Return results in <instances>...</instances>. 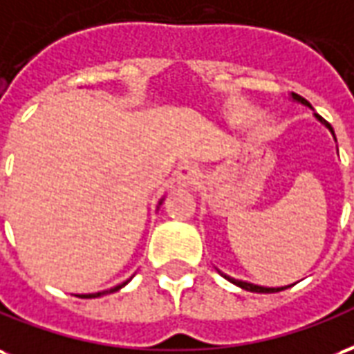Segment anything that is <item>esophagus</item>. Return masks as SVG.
<instances>
[{
    "mask_svg": "<svg viewBox=\"0 0 354 354\" xmlns=\"http://www.w3.org/2000/svg\"><path fill=\"white\" fill-rule=\"evenodd\" d=\"M200 179V169L196 164H183L175 171V180L179 187H192Z\"/></svg>",
    "mask_w": 354,
    "mask_h": 354,
    "instance_id": "esophagus-1",
    "label": "esophagus"
}]
</instances>
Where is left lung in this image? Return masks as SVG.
<instances>
[{
    "label": "left lung",
    "mask_w": 354,
    "mask_h": 354,
    "mask_svg": "<svg viewBox=\"0 0 354 354\" xmlns=\"http://www.w3.org/2000/svg\"><path fill=\"white\" fill-rule=\"evenodd\" d=\"M292 100H294V102L301 103V105H308V107H311V103H309L308 100H304L301 95L294 94V92H292ZM315 118H317V120H319V122H321V124H324V126H326V128H328V130L332 131V136H334V130H332V126H330V124L321 117V115H317V113H315ZM334 139H336V138H334ZM218 273L223 275L224 279H228V281H230V283H234V285L241 286V288H245V290H249V292H266V294H268V292H279V290H285V288H288V286H292V285H288V286H277V288H270V286L252 285V283H247V281L234 279V277H230V275H226V273H223V272H218Z\"/></svg>",
    "instance_id": "left-lung-1"
}]
</instances>
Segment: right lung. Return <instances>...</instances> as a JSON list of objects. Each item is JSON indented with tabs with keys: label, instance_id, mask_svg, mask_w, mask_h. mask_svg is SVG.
Instances as JSON below:
<instances>
[{
	"label": "right lung",
	"instance_id": "right-lung-1",
	"mask_svg": "<svg viewBox=\"0 0 354 354\" xmlns=\"http://www.w3.org/2000/svg\"><path fill=\"white\" fill-rule=\"evenodd\" d=\"M160 203H162V200H160ZM130 281V279H128ZM128 281H124L122 285H117L113 286V288H109V290H102V292H94V294H81V298H100V296H103V294H111V292H117V290H120L124 285H128Z\"/></svg>",
	"mask_w": 354,
	"mask_h": 354
}]
</instances>
